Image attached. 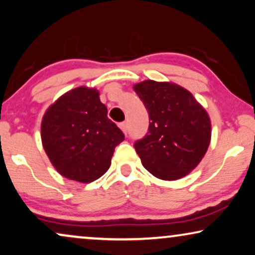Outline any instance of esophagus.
<instances>
[{
    "mask_svg": "<svg viewBox=\"0 0 255 255\" xmlns=\"http://www.w3.org/2000/svg\"><path fill=\"white\" fill-rule=\"evenodd\" d=\"M120 128H121V130L123 131L125 134L128 133V124H127V122H122V123L120 124Z\"/></svg>",
    "mask_w": 255,
    "mask_h": 255,
    "instance_id": "esophagus-1",
    "label": "esophagus"
}]
</instances>
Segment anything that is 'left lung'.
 I'll return each instance as SVG.
<instances>
[{
	"label": "left lung",
	"instance_id": "1",
	"mask_svg": "<svg viewBox=\"0 0 255 255\" xmlns=\"http://www.w3.org/2000/svg\"><path fill=\"white\" fill-rule=\"evenodd\" d=\"M148 111V132L134 142L142 166L161 180L189 174L210 144L211 123L193 94L172 82L145 80L133 87Z\"/></svg>",
	"mask_w": 255,
	"mask_h": 255
}]
</instances>
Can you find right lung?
<instances>
[{
	"instance_id": "add662e5",
	"label": "right lung",
	"mask_w": 255,
	"mask_h": 255,
	"mask_svg": "<svg viewBox=\"0 0 255 255\" xmlns=\"http://www.w3.org/2000/svg\"><path fill=\"white\" fill-rule=\"evenodd\" d=\"M123 140L124 133L108 118L95 88L69 90L48 108L41 122V141L52 165L78 182L102 176Z\"/></svg>"
}]
</instances>
